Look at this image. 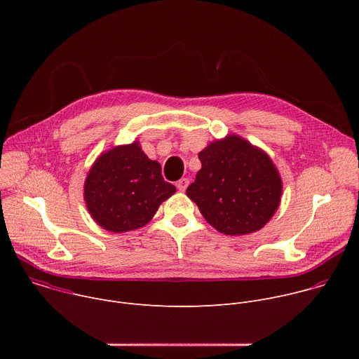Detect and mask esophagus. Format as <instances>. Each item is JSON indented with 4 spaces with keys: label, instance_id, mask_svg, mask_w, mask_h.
<instances>
[{
    "label": "esophagus",
    "instance_id": "1",
    "mask_svg": "<svg viewBox=\"0 0 359 359\" xmlns=\"http://www.w3.org/2000/svg\"><path fill=\"white\" fill-rule=\"evenodd\" d=\"M177 189L180 190V191H184L186 189H187V186H189V179H186V177H182L179 182H177Z\"/></svg>",
    "mask_w": 359,
    "mask_h": 359
}]
</instances>
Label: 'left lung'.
Here are the masks:
<instances>
[{
  "label": "left lung",
  "instance_id": "1",
  "mask_svg": "<svg viewBox=\"0 0 359 359\" xmlns=\"http://www.w3.org/2000/svg\"><path fill=\"white\" fill-rule=\"evenodd\" d=\"M201 169L187 197L226 236L263 229L281 203L283 180L267 153L238 135L210 142L198 153Z\"/></svg>",
  "mask_w": 359,
  "mask_h": 359
}]
</instances>
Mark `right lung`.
<instances>
[{
    "mask_svg": "<svg viewBox=\"0 0 359 359\" xmlns=\"http://www.w3.org/2000/svg\"><path fill=\"white\" fill-rule=\"evenodd\" d=\"M176 187L162 177L161 163L151 161L137 140L102 151L83 184L90 217L111 233L146 226Z\"/></svg>",
    "mask_w": 359,
    "mask_h": 359,
    "instance_id": "obj_1",
    "label": "right lung"
}]
</instances>
